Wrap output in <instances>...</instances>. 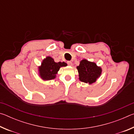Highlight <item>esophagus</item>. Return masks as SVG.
<instances>
[{"instance_id": "1", "label": "esophagus", "mask_w": 134, "mask_h": 134, "mask_svg": "<svg viewBox=\"0 0 134 134\" xmlns=\"http://www.w3.org/2000/svg\"><path fill=\"white\" fill-rule=\"evenodd\" d=\"M67 64L69 65H72V62H70V61H69V62H67Z\"/></svg>"}]
</instances>
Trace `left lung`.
<instances>
[{
	"mask_svg": "<svg viewBox=\"0 0 134 134\" xmlns=\"http://www.w3.org/2000/svg\"><path fill=\"white\" fill-rule=\"evenodd\" d=\"M77 69L79 72V80L89 84L95 82L102 73L101 68L97 66L96 63L86 60H81Z\"/></svg>",
	"mask_w": 134,
	"mask_h": 134,
	"instance_id": "8db88e82",
	"label": "left lung"
}]
</instances>
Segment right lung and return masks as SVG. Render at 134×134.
I'll return each mask as SVG.
<instances>
[{"mask_svg":"<svg viewBox=\"0 0 134 134\" xmlns=\"http://www.w3.org/2000/svg\"><path fill=\"white\" fill-rule=\"evenodd\" d=\"M64 62L55 63L54 59L50 57H47L42 61L41 65L39 67L40 76L43 80H50L55 78L56 74L60 68L67 66Z\"/></svg>","mask_w":134,"mask_h":134,"instance_id":"obj_1","label":"right lung"}]
</instances>
